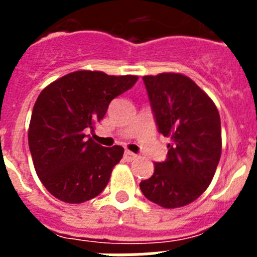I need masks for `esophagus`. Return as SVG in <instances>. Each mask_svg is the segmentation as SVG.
<instances>
[{"mask_svg": "<svg viewBox=\"0 0 257 257\" xmlns=\"http://www.w3.org/2000/svg\"><path fill=\"white\" fill-rule=\"evenodd\" d=\"M123 158L126 161H128V162H130V161L135 160L136 154H134L133 152H130V151H126V152H124V154H123Z\"/></svg>", "mask_w": 257, "mask_h": 257, "instance_id": "34e87169", "label": "esophagus"}]
</instances>
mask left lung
Segmentation results:
<instances>
[{
	"instance_id": "1",
	"label": "left lung",
	"mask_w": 257,
	"mask_h": 257,
	"mask_svg": "<svg viewBox=\"0 0 257 257\" xmlns=\"http://www.w3.org/2000/svg\"><path fill=\"white\" fill-rule=\"evenodd\" d=\"M158 131L171 138L165 162L154 163L140 183L149 201L165 208L196 201L212 180L221 156V123L216 105L189 77L161 73L143 77Z\"/></svg>"
}]
</instances>
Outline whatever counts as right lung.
I'll return each instance as SVG.
<instances>
[{"label":"right lung","mask_w":257,"mask_h":257,"mask_svg":"<svg viewBox=\"0 0 257 257\" xmlns=\"http://www.w3.org/2000/svg\"><path fill=\"white\" fill-rule=\"evenodd\" d=\"M136 81V76L78 70L41 91L32 112L28 143L36 172L52 196L82 203L103 192L123 148L101 147L86 130H94L109 103Z\"/></svg>","instance_id":"1"}]
</instances>
